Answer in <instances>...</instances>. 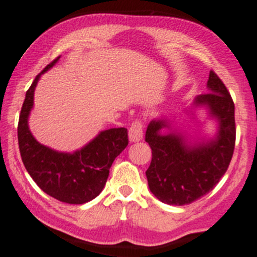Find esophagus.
<instances>
[{
    "mask_svg": "<svg viewBox=\"0 0 257 257\" xmlns=\"http://www.w3.org/2000/svg\"><path fill=\"white\" fill-rule=\"evenodd\" d=\"M143 121L139 120V119H136V120L131 124V126H129V139H131L132 142L142 141V138H143Z\"/></svg>",
    "mask_w": 257,
    "mask_h": 257,
    "instance_id": "esophagus-1",
    "label": "esophagus"
}]
</instances>
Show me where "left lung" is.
<instances>
[{"label":"left lung","mask_w":257,"mask_h":257,"mask_svg":"<svg viewBox=\"0 0 257 257\" xmlns=\"http://www.w3.org/2000/svg\"><path fill=\"white\" fill-rule=\"evenodd\" d=\"M208 87L210 92L198 95L195 104L208 105L210 114L219 120L215 141L189 147L175 134L160 136L165 126L163 120H152L145 132V142L152 148V162L145 172L148 185L169 205H188L206 195L226 173L234 154V100L214 71H210Z\"/></svg>","instance_id":"obj_1"}]
</instances>
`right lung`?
Masks as SVG:
<instances>
[{
  "label": "right lung",
  "mask_w": 257,
  "mask_h": 257,
  "mask_svg": "<svg viewBox=\"0 0 257 257\" xmlns=\"http://www.w3.org/2000/svg\"><path fill=\"white\" fill-rule=\"evenodd\" d=\"M59 59L51 62L26 92L18 119L17 136L23 165L35 183L52 198L67 204H84L100 194L114 159L128 145V131L113 128L102 132L73 154L58 153L40 144L28 129L33 93L40 76Z\"/></svg>",
  "instance_id": "right-lung-1"
}]
</instances>
